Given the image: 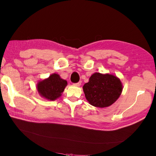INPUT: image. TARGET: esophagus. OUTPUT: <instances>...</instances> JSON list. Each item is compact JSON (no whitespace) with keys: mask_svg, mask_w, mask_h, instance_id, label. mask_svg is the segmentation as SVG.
Instances as JSON below:
<instances>
[{"mask_svg":"<svg viewBox=\"0 0 156 156\" xmlns=\"http://www.w3.org/2000/svg\"><path fill=\"white\" fill-rule=\"evenodd\" d=\"M81 83H82V82H81V81H80V82H77V83H75V84H74V85L77 86V87H80V86L81 85Z\"/></svg>","mask_w":156,"mask_h":156,"instance_id":"1","label":"esophagus"}]
</instances>
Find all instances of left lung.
Wrapping results in <instances>:
<instances>
[{
	"instance_id": "1",
	"label": "left lung",
	"mask_w": 156,
	"mask_h": 156,
	"mask_svg": "<svg viewBox=\"0 0 156 156\" xmlns=\"http://www.w3.org/2000/svg\"><path fill=\"white\" fill-rule=\"evenodd\" d=\"M122 87L120 80L111 74L94 73L83 86L86 98L94 107L103 108L113 104L120 97Z\"/></svg>"
}]
</instances>
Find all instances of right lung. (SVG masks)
Wrapping results in <instances>:
<instances>
[{
	"instance_id": "right-lung-1",
	"label": "right lung",
	"mask_w": 156,
	"mask_h": 156,
	"mask_svg": "<svg viewBox=\"0 0 156 156\" xmlns=\"http://www.w3.org/2000/svg\"><path fill=\"white\" fill-rule=\"evenodd\" d=\"M67 85V81L63 80L58 74H53L47 79L39 82L37 90L43 97L54 101L59 97Z\"/></svg>"
}]
</instances>
